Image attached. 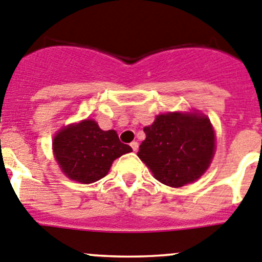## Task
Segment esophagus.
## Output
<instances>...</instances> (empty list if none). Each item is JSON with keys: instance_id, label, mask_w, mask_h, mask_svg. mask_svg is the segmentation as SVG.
<instances>
[{"instance_id": "esophagus-1", "label": "esophagus", "mask_w": 262, "mask_h": 262, "mask_svg": "<svg viewBox=\"0 0 262 262\" xmlns=\"http://www.w3.org/2000/svg\"><path fill=\"white\" fill-rule=\"evenodd\" d=\"M130 147H132V149H133V151L136 152L137 149H138V142H136V141L132 142V143H130Z\"/></svg>"}]
</instances>
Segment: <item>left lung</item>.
Segmentation results:
<instances>
[{
	"label": "left lung",
	"mask_w": 262,
	"mask_h": 262,
	"mask_svg": "<svg viewBox=\"0 0 262 262\" xmlns=\"http://www.w3.org/2000/svg\"><path fill=\"white\" fill-rule=\"evenodd\" d=\"M138 157L162 184L179 188L209 169L215 154L210 119L197 113H167L144 126Z\"/></svg>",
	"instance_id": "left-lung-1"
}]
</instances>
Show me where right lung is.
<instances>
[{"mask_svg": "<svg viewBox=\"0 0 262 262\" xmlns=\"http://www.w3.org/2000/svg\"><path fill=\"white\" fill-rule=\"evenodd\" d=\"M52 149L63 174L83 184L102 179L114 160L133 151L115 130H102L91 119L63 126L53 137Z\"/></svg>", "mask_w": 262, "mask_h": 262, "instance_id": "add662e5", "label": "right lung"}]
</instances>
